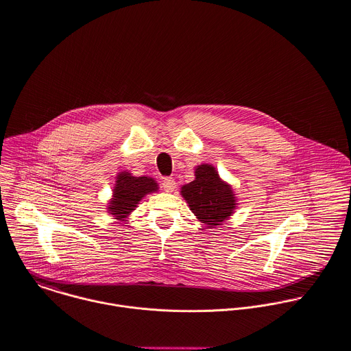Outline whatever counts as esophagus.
Returning <instances> with one entry per match:
<instances>
[{
	"label": "esophagus",
	"mask_w": 351,
	"mask_h": 351,
	"mask_svg": "<svg viewBox=\"0 0 351 351\" xmlns=\"http://www.w3.org/2000/svg\"><path fill=\"white\" fill-rule=\"evenodd\" d=\"M162 187H164V190L167 193H172L176 189V183H175V180L172 178H164L162 179Z\"/></svg>",
	"instance_id": "34e87169"
}]
</instances>
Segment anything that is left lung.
Wrapping results in <instances>:
<instances>
[{
    "label": "left lung",
    "instance_id": "left-lung-1",
    "mask_svg": "<svg viewBox=\"0 0 351 351\" xmlns=\"http://www.w3.org/2000/svg\"><path fill=\"white\" fill-rule=\"evenodd\" d=\"M194 175L193 182L182 186L180 195L208 229L218 228L236 210V194L232 186L219 178L218 171L211 164L197 165Z\"/></svg>",
    "mask_w": 351,
    "mask_h": 351
}]
</instances>
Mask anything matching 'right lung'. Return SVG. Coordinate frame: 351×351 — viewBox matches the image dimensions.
<instances>
[{"label": "right lung", "mask_w": 351, "mask_h": 351, "mask_svg": "<svg viewBox=\"0 0 351 351\" xmlns=\"http://www.w3.org/2000/svg\"><path fill=\"white\" fill-rule=\"evenodd\" d=\"M156 191H158V184L153 178L133 176L129 171L119 172L112 198L107 204V213L118 221H125L147 194Z\"/></svg>", "instance_id": "add662e5"}]
</instances>
